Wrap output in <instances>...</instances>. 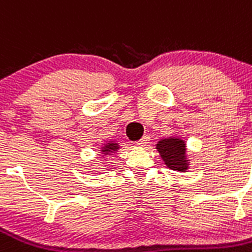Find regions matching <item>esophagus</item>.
Wrapping results in <instances>:
<instances>
[{
    "mask_svg": "<svg viewBox=\"0 0 252 252\" xmlns=\"http://www.w3.org/2000/svg\"><path fill=\"white\" fill-rule=\"evenodd\" d=\"M149 142H150V137H149V136H144V137H142L141 140H138L137 145L140 147H145V146H147V145H149Z\"/></svg>",
    "mask_w": 252,
    "mask_h": 252,
    "instance_id": "1",
    "label": "esophagus"
}]
</instances>
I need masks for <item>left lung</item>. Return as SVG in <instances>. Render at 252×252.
Returning <instances> with one entry per match:
<instances>
[{
	"label": "left lung",
	"mask_w": 252,
	"mask_h": 252,
	"mask_svg": "<svg viewBox=\"0 0 252 252\" xmlns=\"http://www.w3.org/2000/svg\"><path fill=\"white\" fill-rule=\"evenodd\" d=\"M156 150L168 168L180 172L188 171L190 168V160L186 154V142L179 136L161 138L156 144Z\"/></svg>",
	"instance_id": "8db88e82"
}]
</instances>
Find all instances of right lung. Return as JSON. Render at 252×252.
<instances>
[{"instance_id": "1", "label": "right lung", "mask_w": 252, "mask_h": 252, "mask_svg": "<svg viewBox=\"0 0 252 252\" xmlns=\"http://www.w3.org/2000/svg\"><path fill=\"white\" fill-rule=\"evenodd\" d=\"M120 149H121V147H120L119 142L112 141V140H111V141L105 142V144L98 149V151H100L101 154V158L106 160L108 156H112L114 154H116Z\"/></svg>"}]
</instances>
